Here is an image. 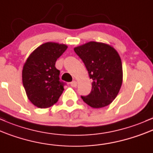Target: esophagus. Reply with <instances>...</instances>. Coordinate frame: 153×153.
I'll return each mask as SVG.
<instances>
[{
    "mask_svg": "<svg viewBox=\"0 0 153 153\" xmlns=\"http://www.w3.org/2000/svg\"><path fill=\"white\" fill-rule=\"evenodd\" d=\"M70 85H71V87H76L77 86V82L76 81H73V82H71V84H70Z\"/></svg>",
    "mask_w": 153,
    "mask_h": 153,
    "instance_id": "obj_1",
    "label": "esophagus"
}]
</instances>
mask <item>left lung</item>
Masks as SVG:
<instances>
[{
  "label": "left lung",
  "instance_id": "left-lung-1",
  "mask_svg": "<svg viewBox=\"0 0 153 153\" xmlns=\"http://www.w3.org/2000/svg\"><path fill=\"white\" fill-rule=\"evenodd\" d=\"M75 53L85 63L92 80V91L81 96L84 102L94 108L108 105L119 92L123 82L121 58L110 45L89 42L74 48Z\"/></svg>",
  "mask_w": 153,
  "mask_h": 153
}]
</instances>
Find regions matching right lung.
<instances>
[{"label": "right lung", "mask_w": 153, "mask_h": 153, "mask_svg": "<svg viewBox=\"0 0 153 153\" xmlns=\"http://www.w3.org/2000/svg\"><path fill=\"white\" fill-rule=\"evenodd\" d=\"M64 44L48 42L37 48L27 58L22 70V82L26 94L34 105L47 108L58 102L63 83L56 61L67 49Z\"/></svg>", "instance_id": "right-lung-1"}]
</instances>
